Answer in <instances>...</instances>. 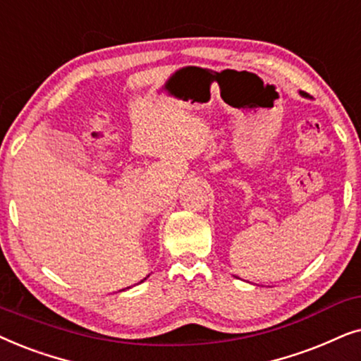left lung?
<instances>
[{"label":"left lung","instance_id":"1","mask_svg":"<svg viewBox=\"0 0 361 361\" xmlns=\"http://www.w3.org/2000/svg\"><path fill=\"white\" fill-rule=\"evenodd\" d=\"M300 95H304V97H309V94H305V92H300Z\"/></svg>","mask_w":361,"mask_h":361}]
</instances>
